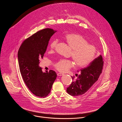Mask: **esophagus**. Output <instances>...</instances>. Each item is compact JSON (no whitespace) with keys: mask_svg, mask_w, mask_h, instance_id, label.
I'll return each instance as SVG.
<instances>
[{"mask_svg":"<svg viewBox=\"0 0 122 122\" xmlns=\"http://www.w3.org/2000/svg\"><path fill=\"white\" fill-rule=\"evenodd\" d=\"M57 76H62V75H64V74L63 73H57Z\"/></svg>","mask_w":122,"mask_h":122,"instance_id":"1","label":"esophagus"}]
</instances>
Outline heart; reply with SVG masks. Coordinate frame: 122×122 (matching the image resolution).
<instances>
[{
	"mask_svg": "<svg viewBox=\"0 0 122 122\" xmlns=\"http://www.w3.org/2000/svg\"><path fill=\"white\" fill-rule=\"evenodd\" d=\"M65 40L68 45L72 49L71 56L77 67H85L94 59L97 54L96 47L88 43L87 41L81 35L67 34L65 36ZM57 43V40L51 42L50 45L51 51L56 48ZM54 66L58 71L65 72L74 66V63L71 60L62 59L56 62Z\"/></svg>",
	"mask_w": 122,
	"mask_h": 122,
	"instance_id": "obj_1",
	"label": "heart"
}]
</instances>
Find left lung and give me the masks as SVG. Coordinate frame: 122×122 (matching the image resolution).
<instances>
[{"label": "left lung", "mask_w": 122, "mask_h": 122, "mask_svg": "<svg viewBox=\"0 0 122 122\" xmlns=\"http://www.w3.org/2000/svg\"><path fill=\"white\" fill-rule=\"evenodd\" d=\"M102 57L100 55L95 58L86 67L78 71L80 74H76L77 78L74 80L72 77L71 84L67 88V93L72 96H78L85 93L97 81L103 66Z\"/></svg>", "instance_id": "obj_1"}]
</instances>
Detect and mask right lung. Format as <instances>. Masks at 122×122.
Returning <instances> with one entry per match:
<instances>
[{
  "label": "right lung",
  "mask_w": 122,
  "mask_h": 122,
  "mask_svg": "<svg viewBox=\"0 0 122 122\" xmlns=\"http://www.w3.org/2000/svg\"><path fill=\"white\" fill-rule=\"evenodd\" d=\"M53 29L41 30L25 40L18 52L20 71L29 90L35 96L45 97L50 93L57 74L54 71L43 72L39 66L51 37L56 32Z\"/></svg>",
  "instance_id": "obj_1"
}]
</instances>
